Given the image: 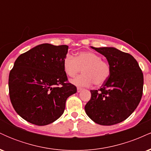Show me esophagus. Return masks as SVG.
I'll return each mask as SVG.
<instances>
[{
	"mask_svg": "<svg viewBox=\"0 0 151 151\" xmlns=\"http://www.w3.org/2000/svg\"><path fill=\"white\" fill-rule=\"evenodd\" d=\"M82 90V88H79V87H77V92H80V91Z\"/></svg>",
	"mask_w": 151,
	"mask_h": 151,
	"instance_id": "34e87169",
	"label": "esophagus"
}]
</instances>
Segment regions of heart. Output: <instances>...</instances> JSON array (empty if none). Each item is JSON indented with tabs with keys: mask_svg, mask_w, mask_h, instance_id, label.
Listing matches in <instances>:
<instances>
[{
	"mask_svg": "<svg viewBox=\"0 0 151 151\" xmlns=\"http://www.w3.org/2000/svg\"><path fill=\"white\" fill-rule=\"evenodd\" d=\"M63 70L69 77H74L82 71V74L71 80L74 85L81 87L91 84L99 86L108 79L111 74L109 62L102 60L101 57L92 52H80L74 58L67 54L62 61Z\"/></svg>",
	"mask_w": 151,
	"mask_h": 151,
	"instance_id": "1",
	"label": "heart"
}]
</instances>
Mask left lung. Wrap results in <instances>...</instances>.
Returning <instances> with one entry per match:
<instances>
[{
    "instance_id": "left-lung-1",
    "label": "left lung",
    "mask_w": 151,
    "mask_h": 151,
    "mask_svg": "<svg viewBox=\"0 0 151 151\" xmlns=\"http://www.w3.org/2000/svg\"><path fill=\"white\" fill-rule=\"evenodd\" d=\"M111 66L109 77L98 90H91L86 114L96 124L111 126L126 120L139 104L143 74L131 55L114 47H93Z\"/></svg>"
}]
</instances>
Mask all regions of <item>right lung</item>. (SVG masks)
<instances>
[{
	"label": "right lung",
	"mask_w": 151,
	"mask_h": 151,
	"mask_svg": "<svg viewBox=\"0 0 151 151\" xmlns=\"http://www.w3.org/2000/svg\"><path fill=\"white\" fill-rule=\"evenodd\" d=\"M68 47L45 43L15 60L9 74V95L15 111L25 121L37 126L51 124L64 113L67 99L77 92L63 70Z\"/></svg>",
	"instance_id": "add662e5"
}]
</instances>
